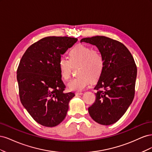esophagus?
<instances>
[{
  "mask_svg": "<svg viewBox=\"0 0 152 152\" xmlns=\"http://www.w3.org/2000/svg\"><path fill=\"white\" fill-rule=\"evenodd\" d=\"M83 94V93H82V92H76L75 93V95L78 96V95H82Z\"/></svg>",
  "mask_w": 152,
  "mask_h": 152,
  "instance_id": "esophagus-1",
  "label": "esophagus"
}]
</instances>
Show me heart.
Returning a JSON list of instances; mask_svg holds the SVG:
<instances>
[{"label": "heart", "mask_w": 152, "mask_h": 152, "mask_svg": "<svg viewBox=\"0 0 152 152\" xmlns=\"http://www.w3.org/2000/svg\"><path fill=\"white\" fill-rule=\"evenodd\" d=\"M69 59L61 58L59 61L60 76L64 80L71 77L72 68L79 66L80 75L68 84L71 91H82L89 86L90 81H96L102 75L104 68L103 54L97 49L84 44H77L68 53Z\"/></svg>", "instance_id": "1"}]
</instances>
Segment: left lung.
I'll return each mask as SVG.
<instances>
[{"mask_svg": "<svg viewBox=\"0 0 152 152\" xmlns=\"http://www.w3.org/2000/svg\"><path fill=\"white\" fill-rule=\"evenodd\" d=\"M97 47L104 58V68L94 89L95 102L88 108L93 120L108 126L126 113L134 97L137 67L122 43L104 36L81 39Z\"/></svg>", "mask_w": 152, "mask_h": 152, "instance_id": "1", "label": "left lung"}]
</instances>
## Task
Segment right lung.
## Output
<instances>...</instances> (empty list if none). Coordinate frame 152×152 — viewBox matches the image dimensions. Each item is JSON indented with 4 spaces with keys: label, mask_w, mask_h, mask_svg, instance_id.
Returning <instances> with one entry per match:
<instances>
[{
    "label": "right lung",
    "mask_w": 152,
    "mask_h": 152,
    "mask_svg": "<svg viewBox=\"0 0 152 152\" xmlns=\"http://www.w3.org/2000/svg\"><path fill=\"white\" fill-rule=\"evenodd\" d=\"M77 40L47 37L31 45L21 59L17 70L20 101L40 125L56 126L66 115L69 102L75 94L64 92L58 63L61 54Z\"/></svg>",
    "instance_id": "1"
}]
</instances>
